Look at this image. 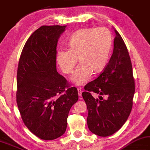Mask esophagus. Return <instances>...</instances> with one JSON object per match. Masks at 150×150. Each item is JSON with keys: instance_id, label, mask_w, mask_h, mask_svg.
<instances>
[{"instance_id": "obj_1", "label": "esophagus", "mask_w": 150, "mask_h": 150, "mask_svg": "<svg viewBox=\"0 0 150 150\" xmlns=\"http://www.w3.org/2000/svg\"><path fill=\"white\" fill-rule=\"evenodd\" d=\"M77 92H78L79 96H81V93H82V91H81V88H77Z\"/></svg>"}]
</instances>
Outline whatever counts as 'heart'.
Masks as SVG:
<instances>
[{"instance_id":"b5f03b06","label":"heart","mask_w":150,"mask_h":150,"mask_svg":"<svg viewBox=\"0 0 150 150\" xmlns=\"http://www.w3.org/2000/svg\"><path fill=\"white\" fill-rule=\"evenodd\" d=\"M69 48H62L56 56L57 64L65 74L73 71L71 80L76 85L84 84L92 76L93 72L100 73L105 69L112 46V35L107 28H87L73 34L68 42Z\"/></svg>"}]
</instances>
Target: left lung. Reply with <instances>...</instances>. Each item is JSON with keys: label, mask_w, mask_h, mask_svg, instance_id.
<instances>
[{"label": "left lung", "mask_w": 150, "mask_h": 150, "mask_svg": "<svg viewBox=\"0 0 150 150\" xmlns=\"http://www.w3.org/2000/svg\"><path fill=\"white\" fill-rule=\"evenodd\" d=\"M109 63L95 80L85 86L82 97L88 111L87 125L92 133L106 137L122 127L132 111L135 81L127 48L117 30ZM93 93L99 95L95 98ZM105 97V98H103Z\"/></svg>", "instance_id": "obj_1"}]
</instances>
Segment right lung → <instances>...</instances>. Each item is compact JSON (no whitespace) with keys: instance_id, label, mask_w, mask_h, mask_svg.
<instances>
[{"instance_id":"right-lung-1","label":"right lung","mask_w":150,"mask_h":150,"mask_svg":"<svg viewBox=\"0 0 150 150\" xmlns=\"http://www.w3.org/2000/svg\"><path fill=\"white\" fill-rule=\"evenodd\" d=\"M66 25H43L25 44L17 70L16 102L25 125L43 140L65 133L75 87L57 71V45Z\"/></svg>"}]
</instances>
